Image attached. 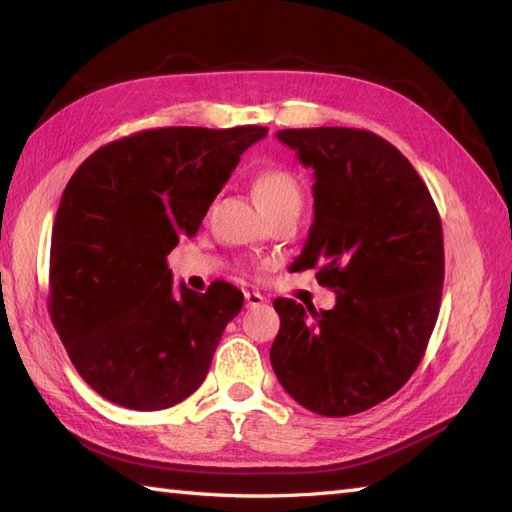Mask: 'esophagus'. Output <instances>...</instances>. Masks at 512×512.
<instances>
[{
  "label": "esophagus",
  "mask_w": 512,
  "mask_h": 512,
  "mask_svg": "<svg viewBox=\"0 0 512 512\" xmlns=\"http://www.w3.org/2000/svg\"><path fill=\"white\" fill-rule=\"evenodd\" d=\"M244 301H246V308H259L264 303V297L259 295V292H246Z\"/></svg>",
  "instance_id": "obj_1"
}]
</instances>
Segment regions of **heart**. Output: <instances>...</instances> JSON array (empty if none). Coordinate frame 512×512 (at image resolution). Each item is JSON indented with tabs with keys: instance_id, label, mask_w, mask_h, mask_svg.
I'll return each instance as SVG.
<instances>
[{
	"instance_id": "b5f03b06",
	"label": "heart",
	"mask_w": 512,
	"mask_h": 512,
	"mask_svg": "<svg viewBox=\"0 0 512 512\" xmlns=\"http://www.w3.org/2000/svg\"><path fill=\"white\" fill-rule=\"evenodd\" d=\"M253 195L262 211H275L279 206L301 204V187L292 171L284 167H266L253 178Z\"/></svg>"
}]
</instances>
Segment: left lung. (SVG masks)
Returning a JSON list of instances; mask_svg holds the SVG:
<instances>
[{
  "label": "left lung",
  "mask_w": 512,
  "mask_h": 512,
  "mask_svg": "<svg viewBox=\"0 0 512 512\" xmlns=\"http://www.w3.org/2000/svg\"><path fill=\"white\" fill-rule=\"evenodd\" d=\"M314 169V224L292 270L317 268L332 310L277 299L270 363L321 416H354L394 396L420 365L444 284L442 222L427 184L367 129H281Z\"/></svg>",
  "instance_id": "obj_1"
}]
</instances>
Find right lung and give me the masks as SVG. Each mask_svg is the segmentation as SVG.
<instances>
[{
  "label": "right lung",
  "mask_w": 512,
  "mask_h": 512,
  "mask_svg": "<svg viewBox=\"0 0 512 512\" xmlns=\"http://www.w3.org/2000/svg\"><path fill=\"white\" fill-rule=\"evenodd\" d=\"M266 127H158L96 149L74 171L52 226L48 312L96 394L158 411L209 374L244 295L215 281L173 292L167 255L193 237L239 156Z\"/></svg>",
  "instance_id": "obj_1"
}]
</instances>
